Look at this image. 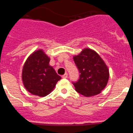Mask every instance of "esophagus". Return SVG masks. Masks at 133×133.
Wrapping results in <instances>:
<instances>
[{
  "label": "esophagus",
  "instance_id": "obj_1",
  "mask_svg": "<svg viewBox=\"0 0 133 133\" xmlns=\"http://www.w3.org/2000/svg\"><path fill=\"white\" fill-rule=\"evenodd\" d=\"M62 77H63V78H67V77H68V74L66 73H66L64 74V75H63V76H62Z\"/></svg>",
  "mask_w": 133,
  "mask_h": 133
}]
</instances>
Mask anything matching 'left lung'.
<instances>
[{"mask_svg":"<svg viewBox=\"0 0 133 133\" xmlns=\"http://www.w3.org/2000/svg\"><path fill=\"white\" fill-rule=\"evenodd\" d=\"M73 60L81 73L78 81L73 83L76 91L87 97L101 93L109 81V70L99 55L85 48Z\"/></svg>","mask_w":133,"mask_h":133,"instance_id":"8db88e82","label":"left lung"}]
</instances>
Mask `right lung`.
I'll return each instance as SVG.
<instances>
[{
	"mask_svg": "<svg viewBox=\"0 0 133 133\" xmlns=\"http://www.w3.org/2000/svg\"><path fill=\"white\" fill-rule=\"evenodd\" d=\"M50 58L43 49L35 50L24 63L22 81L29 92L38 97H45L52 92L61 77L49 64Z\"/></svg>",
	"mask_w": 133,
	"mask_h": 133,
	"instance_id": "add662e5",
	"label": "right lung"
}]
</instances>
